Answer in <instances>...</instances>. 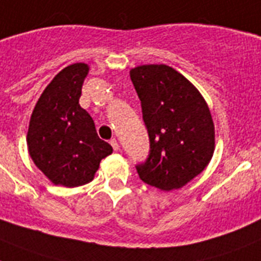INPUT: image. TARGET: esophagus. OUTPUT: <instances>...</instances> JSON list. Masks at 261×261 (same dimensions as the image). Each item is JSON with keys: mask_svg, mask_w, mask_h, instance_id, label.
Wrapping results in <instances>:
<instances>
[{"mask_svg": "<svg viewBox=\"0 0 261 261\" xmlns=\"http://www.w3.org/2000/svg\"><path fill=\"white\" fill-rule=\"evenodd\" d=\"M110 143H111V146H113L114 151H119V143H118L117 139H111Z\"/></svg>", "mask_w": 261, "mask_h": 261, "instance_id": "34e87169", "label": "esophagus"}]
</instances>
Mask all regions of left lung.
Masks as SVG:
<instances>
[{
	"label": "left lung",
	"mask_w": 261,
	"mask_h": 261,
	"mask_svg": "<svg viewBox=\"0 0 261 261\" xmlns=\"http://www.w3.org/2000/svg\"><path fill=\"white\" fill-rule=\"evenodd\" d=\"M150 138V154L138 164L139 178L163 191L198 176L215 150V126L208 105L186 76L167 65L130 70Z\"/></svg>",
	"instance_id": "left-lung-1"
}]
</instances>
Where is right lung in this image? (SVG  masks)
<instances>
[{"mask_svg":"<svg viewBox=\"0 0 261 261\" xmlns=\"http://www.w3.org/2000/svg\"><path fill=\"white\" fill-rule=\"evenodd\" d=\"M86 63L61 70L37 102L28 130L34 164L54 185L78 187L91 181L113 147L97 134L93 118L80 105Z\"/></svg>","mask_w":261,"mask_h":261,"instance_id":"right-lung-1","label":"right lung"}]
</instances>
